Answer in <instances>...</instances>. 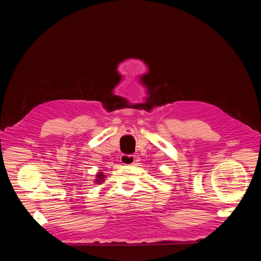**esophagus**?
Returning a JSON list of instances; mask_svg holds the SVG:
<instances>
[{
	"instance_id": "34e87169",
	"label": "esophagus",
	"mask_w": 261,
	"mask_h": 261,
	"mask_svg": "<svg viewBox=\"0 0 261 261\" xmlns=\"http://www.w3.org/2000/svg\"><path fill=\"white\" fill-rule=\"evenodd\" d=\"M136 162V156L135 155H126V154H123L121 156V163L125 166H132L135 165Z\"/></svg>"
}]
</instances>
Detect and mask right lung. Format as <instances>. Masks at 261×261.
<instances>
[{
	"mask_svg": "<svg viewBox=\"0 0 261 261\" xmlns=\"http://www.w3.org/2000/svg\"><path fill=\"white\" fill-rule=\"evenodd\" d=\"M96 176V177H95V179H94V182L95 183H98V184H101V183H103L105 182V177H106V175L103 174V173H101V171H100V173H98V174H96L95 175Z\"/></svg>",
	"mask_w": 261,
	"mask_h": 261,
	"instance_id": "add662e5",
	"label": "right lung"
}]
</instances>
